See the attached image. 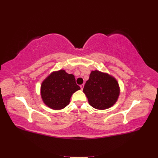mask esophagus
<instances>
[{
  "mask_svg": "<svg viewBox=\"0 0 158 158\" xmlns=\"http://www.w3.org/2000/svg\"><path fill=\"white\" fill-rule=\"evenodd\" d=\"M84 84L80 85V88H81V89H83V88H84Z\"/></svg>",
  "mask_w": 158,
  "mask_h": 158,
  "instance_id": "34e87169",
  "label": "esophagus"
}]
</instances>
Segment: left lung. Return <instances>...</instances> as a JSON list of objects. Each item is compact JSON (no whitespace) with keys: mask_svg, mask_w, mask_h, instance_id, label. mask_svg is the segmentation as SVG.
Listing matches in <instances>:
<instances>
[{"mask_svg":"<svg viewBox=\"0 0 158 158\" xmlns=\"http://www.w3.org/2000/svg\"><path fill=\"white\" fill-rule=\"evenodd\" d=\"M91 106L107 109L115 103L120 94L117 80L113 76L99 70L92 71L83 89Z\"/></svg>","mask_w":158,"mask_h":158,"instance_id":"1","label":"left lung"}]
</instances>
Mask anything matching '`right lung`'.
Masks as SVG:
<instances>
[{
	"instance_id": "1",
	"label": "right lung",
	"mask_w": 158,
	"mask_h": 158,
	"mask_svg": "<svg viewBox=\"0 0 158 158\" xmlns=\"http://www.w3.org/2000/svg\"><path fill=\"white\" fill-rule=\"evenodd\" d=\"M79 89L74 76L60 70L52 72L43 81L41 96L47 107L60 110L68 106L72 95Z\"/></svg>"
}]
</instances>
